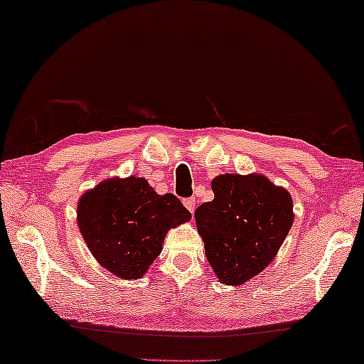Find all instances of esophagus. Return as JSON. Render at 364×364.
<instances>
[{
  "label": "esophagus",
  "mask_w": 364,
  "mask_h": 364,
  "mask_svg": "<svg viewBox=\"0 0 364 364\" xmlns=\"http://www.w3.org/2000/svg\"><path fill=\"white\" fill-rule=\"evenodd\" d=\"M183 206H186L190 213L193 215L195 208H197V201H195V198H186V200H183Z\"/></svg>",
  "instance_id": "obj_1"
}]
</instances>
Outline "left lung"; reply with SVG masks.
Returning <instances> with one entry per match:
<instances>
[{
	"label": "left lung",
	"instance_id": "8db88e82",
	"mask_svg": "<svg viewBox=\"0 0 364 364\" xmlns=\"http://www.w3.org/2000/svg\"><path fill=\"white\" fill-rule=\"evenodd\" d=\"M215 198L195 210L198 234L215 275L239 287L275 259L293 226V198L262 174H223L211 181Z\"/></svg>",
	"mask_w": 364,
	"mask_h": 364
}]
</instances>
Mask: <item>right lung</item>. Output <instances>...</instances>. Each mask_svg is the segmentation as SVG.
Here are the masks:
<instances>
[{
    "instance_id": "add662e5",
    "label": "right lung",
    "mask_w": 364,
    "mask_h": 364,
    "mask_svg": "<svg viewBox=\"0 0 364 364\" xmlns=\"http://www.w3.org/2000/svg\"><path fill=\"white\" fill-rule=\"evenodd\" d=\"M192 220L172 193L159 195L146 178L110 177L77 200L76 221L100 267L122 279L146 275L166 234Z\"/></svg>"
}]
</instances>
